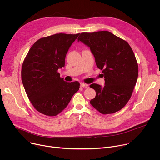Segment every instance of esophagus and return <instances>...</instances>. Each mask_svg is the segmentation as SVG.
Here are the masks:
<instances>
[{
	"label": "esophagus",
	"instance_id": "esophagus-1",
	"mask_svg": "<svg viewBox=\"0 0 160 160\" xmlns=\"http://www.w3.org/2000/svg\"><path fill=\"white\" fill-rule=\"evenodd\" d=\"M88 86V84H86V83H80V87H87Z\"/></svg>",
	"mask_w": 160,
	"mask_h": 160
}]
</instances>
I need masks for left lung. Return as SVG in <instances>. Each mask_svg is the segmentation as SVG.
Listing matches in <instances>:
<instances>
[{
  "label": "left lung",
  "mask_w": 160,
  "mask_h": 160,
  "mask_svg": "<svg viewBox=\"0 0 160 160\" xmlns=\"http://www.w3.org/2000/svg\"><path fill=\"white\" fill-rule=\"evenodd\" d=\"M78 41L90 48L105 80L104 87L90 85L96 92L90 104L104 115L120 111L130 99L138 77V64L132 48L108 31L82 33Z\"/></svg>",
  "instance_id": "8db88e82"
}]
</instances>
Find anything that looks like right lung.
Wrapping results in <instances>:
<instances>
[{
    "label": "right lung",
    "instance_id": "add662e5",
    "mask_svg": "<svg viewBox=\"0 0 160 160\" xmlns=\"http://www.w3.org/2000/svg\"><path fill=\"white\" fill-rule=\"evenodd\" d=\"M79 34L57 33L38 39L22 63L21 80L27 96L45 115H58L79 90L78 82H65L58 72L64 66L66 55Z\"/></svg>",
    "mask_w": 160,
    "mask_h": 160
}]
</instances>
